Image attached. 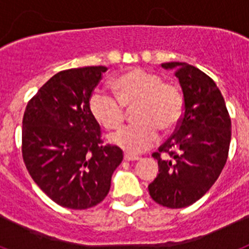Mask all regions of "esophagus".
Returning a JSON list of instances; mask_svg holds the SVG:
<instances>
[{"instance_id":"esophagus-1","label":"esophagus","mask_w":249,"mask_h":249,"mask_svg":"<svg viewBox=\"0 0 249 249\" xmlns=\"http://www.w3.org/2000/svg\"><path fill=\"white\" fill-rule=\"evenodd\" d=\"M124 160H140V157H138V156H133V155H129V153H126V155H124Z\"/></svg>"}]
</instances>
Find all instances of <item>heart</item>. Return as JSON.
I'll return each instance as SVG.
<instances>
[{
	"label": "heart",
	"instance_id": "b5f03b06",
	"mask_svg": "<svg viewBox=\"0 0 249 249\" xmlns=\"http://www.w3.org/2000/svg\"><path fill=\"white\" fill-rule=\"evenodd\" d=\"M116 97L96 89L89 98V111L106 131H116L126 118V109H133L137 123L123 128L112 142L127 153L136 155L157 142L160 129L172 131L181 122L184 97L181 89L163 77L143 68H133L113 82Z\"/></svg>",
	"mask_w": 249,
	"mask_h": 249
}]
</instances>
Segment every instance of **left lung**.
<instances>
[{
  "instance_id": "left-lung-1",
  "label": "left lung",
  "mask_w": 249,
  "mask_h": 249,
  "mask_svg": "<svg viewBox=\"0 0 249 249\" xmlns=\"http://www.w3.org/2000/svg\"><path fill=\"white\" fill-rule=\"evenodd\" d=\"M162 67L178 77L184 111L175 133L152 155L160 173L148 191L156 203L183 208L203 197L221 175L230 151L231 117L210 76L184 62H166Z\"/></svg>"
}]
</instances>
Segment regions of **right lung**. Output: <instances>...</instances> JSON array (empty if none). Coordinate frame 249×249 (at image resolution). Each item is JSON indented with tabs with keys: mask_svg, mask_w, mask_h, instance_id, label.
Masks as SVG:
<instances>
[{
	"mask_svg": "<svg viewBox=\"0 0 249 249\" xmlns=\"http://www.w3.org/2000/svg\"><path fill=\"white\" fill-rule=\"evenodd\" d=\"M105 66L65 70L51 77L26 106L22 157L37 186L71 210L97 206L123 160L120 147L103 144L89 111Z\"/></svg>",
	"mask_w": 249,
	"mask_h": 249,
	"instance_id": "obj_1",
	"label": "right lung"
}]
</instances>
